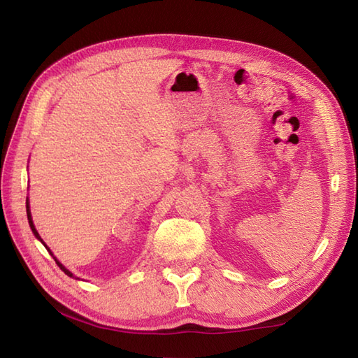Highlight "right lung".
Returning <instances> with one entry per match:
<instances>
[{"label":"right lung","instance_id":"right-lung-1","mask_svg":"<svg viewBox=\"0 0 358 358\" xmlns=\"http://www.w3.org/2000/svg\"><path fill=\"white\" fill-rule=\"evenodd\" d=\"M26 209H27V220H29V224H30V229H32V232H34V235H35V237L38 238V240H40L41 243H43V245H44V241L41 240V237H40V234H38L36 232V229H35V226H34V222H32V215H30V209H29V201H26ZM45 246V245H44ZM45 249H48V250H50L48 246H45ZM55 262H57V264H58V268L59 269H62L64 273H66V275H69V277H73V273L71 272V271H67L66 268H64V266L62 264V263H59L58 260H57V258H55Z\"/></svg>","mask_w":358,"mask_h":358}]
</instances>
